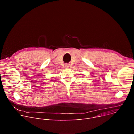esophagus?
Listing matches in <instances>:
<instances>
[{
    "mask_svg": "<svg viewBox=\"0 0 134 134\" xmlns=\"http://www.w3.org/2000/svg\"><path fill=\"white\" fill-rule=\"evenodd\" d=\"M65 67H66V68H68V67H69V65H68V64H66Z\"/></svg>",
    "mask_w": 134,
    "mask_h": 134,
    "instance_id": "1",
    "label": "esophagus"
}]
</instances>
